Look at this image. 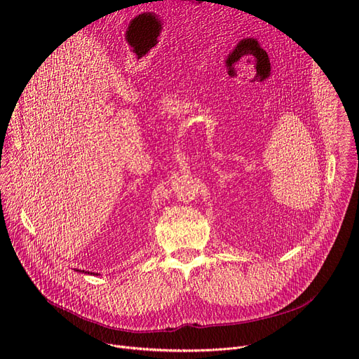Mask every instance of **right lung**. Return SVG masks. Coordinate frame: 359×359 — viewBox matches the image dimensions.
Wrapping results in <instances>:
<instances>
[{
	"mask_svg": "<svg viewBox=\"0 0 359 359\" xmlns=\"http://www.w3.org/2000/svg\"><path fill=\"white\" fill-rule=\"evenodd\" d=\"M88 274H89V271H88ZM90 274H92V273H90Z\"/></svg>",
	"mask_w": 359,
	"mask_h": 359,
	"instance_id": "obj_1",
	"label": "right lung"
}]
</instances>
